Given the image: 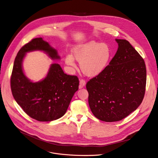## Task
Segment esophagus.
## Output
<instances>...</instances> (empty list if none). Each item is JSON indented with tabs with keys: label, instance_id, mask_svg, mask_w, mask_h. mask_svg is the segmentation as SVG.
<instances>
[{
	"label": "esophagus",
	"instance_id": "obj_1",
	"mask_svg": "<svg viewBox=\"0 0 158 158\" xmlns=\"http://www.w3.org/2000/svg\"><path fill=\"white\" fill-rule=\"evenodd\" d=\"M86 84V82L84 79H82L80 80V82H79V88H81L84 87Z\"/></svg>",
	"mask_w": 158,
	"mask_h": 158
}]
</instances>
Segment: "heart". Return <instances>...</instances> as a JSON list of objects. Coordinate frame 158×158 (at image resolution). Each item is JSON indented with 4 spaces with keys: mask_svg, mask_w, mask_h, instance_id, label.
Listing matches in <instances>:
<instances>
[{
    "mask_svg": "<svg viewBox=\"0 0 158 158\" xmlns=\"http://www.w3.org/2000/svg\"><path fill=\"white\" fill-rule=\"evenodd\" d=\"M111 55V50L107 44L91 41L74 47L72 54L66 56L65 62L74 67L75 59L80 62V68L85 74L95 76L106 68Z\"/></svg>",
    "mask_w": 158,
    "mask_h": 158,
    "instance_id": "obj_1",
    "label": "heart"
}]
</instances>
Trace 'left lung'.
<instances>
[{"mask_svg": "<svg viewBox=\"0 0 158 158\" xmlns=\"http://www.w3.org/2000/svg\"><path fill=\"white\" fill-rule=\"evenodd\" d=\"M118 49L104 71L88 81V104L98 119L116 122L136 110L144 97L143 59L130 42L116 39Z\"/></svg>", "mask_w": 158, "mask_h": 158, "instance_id": "obj_1", "label": "left lung"}]
</instances>
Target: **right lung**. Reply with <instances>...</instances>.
<instances>
[{"instance_id": "1", "label": "right lung", "mask_w": 158, "mask_h": 158, "mask_svg": "<svg viewBox=\"0 0 158 158\" xmlns=\"http://www.w3.org/2000/svg\"><path fill=\"white\" fill-rule=\"evenodd\" d=\"M44 51L52 59H59L56 50L42 38L32 39L23 45L15 58L10 79L13 96L26 114L40 122H49L63 116L79 88L76 76L64 73L60 66L53 64L45 79L32 82L24 74L22 61L26 53Z\"/></svg>"}]
</instances>
